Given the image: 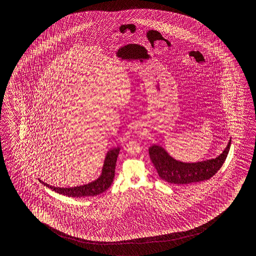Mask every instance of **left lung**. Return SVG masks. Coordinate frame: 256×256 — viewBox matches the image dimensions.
<instances>
[{
	"instance_id": "8db88e82",
	"label": "left lung",
	"mask_w": 256,
	"mask_h": 256,
	"mask_svg": "<svg viewBox=\"0 0 256 256\" xmlns=\"http://www.w3.org/2000/svg\"><path fill=\"white\" fill-rule=\"evenodd\" d=\"M232 138L223 152L217 158L186 163L172 158L166 150L158 144L149 147V156L160 178L176 185L196 183L210 180L222 166L228 156Z\"/></svg>"
}]
</instances>
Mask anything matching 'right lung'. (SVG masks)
<instances>
[{"mask_svg":"<svg viewBox=\"0 0 256 256\" xmlns=\"http://www.w3.org/2000/svg\"><path fill=\"white\" fill-rule=\"evenodd\" d=\"M120 149V147H114L110 149L104 159L102 174H100L97 180H94L90 183H88L85 185L76 186L73 188H58L54 186L48 185L39 178L38 180L44 186L64 196H72V198L73 196L82 198V196H97L104 193V191L107 190L114 181L115 164H116Z\"/></svg>","mask_w":256,"mask_h":256,"instance_id":"obj_1","label":"right lung"}]
</instances>
